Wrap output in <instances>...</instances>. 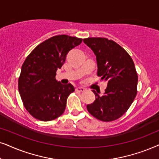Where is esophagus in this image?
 Returning a JSON list of instances; mask_svg holds the SVG:
<instances>
[{
  "mask_svg": "<svg viewBox=\"0 0 159 159\" xmlns=\"http://www.w3.org/2000/svg\"><path fill=\"white\" fill-rule=\"evenodd\" d=\"M75 91L78 92H85L86 89L83 87H77L75 89Z\"/></svg>",
  "mask_w": 159,
  "mask_h": 159,
  "instance_id": "esophagus-1",
  "label": "esophagus"
}]
</instances>
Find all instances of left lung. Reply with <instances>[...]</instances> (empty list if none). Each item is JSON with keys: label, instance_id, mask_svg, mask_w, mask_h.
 <instances>
[{"label": "left lung", "instance_id": "obj_1", "mask_svg": "<svg viewBox=\"0 0 159 159\" xmlns=\"http://www.w3.org/2000/svg\"><path fill=\"white\" fill-rule=\"evenodd\" d=\"M84 42L96 56L97 75L107 83L103 96L92 90L96 99L87 105L88 111L102 121L118 119L126 113L137 95L138 76L134 63L129 54L112 40L88 38Z\"/></svg>", "mask_w": 159, "mask_h": 159}]
</instances>
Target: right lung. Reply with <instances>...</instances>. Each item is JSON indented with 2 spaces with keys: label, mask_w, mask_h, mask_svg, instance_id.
<instances>
[{
  "label": "right lung",
  "mask_w": 159,
  "mask_h": 159,
  "mask_svg": "<svg viewBox=\"0 0 159 159\" xmlns=\"http://www.w3.org/2000/svg\"><path fill=\"white\" fill-rule=\"evenodd\" d=\"M81 39L55 35L37 46L21 68L18 88L24 106L37 119L48 121L64 113L67 97L75 89L55 78L70 51L81 44Z\"/></svg>",
  "instance_id": "obj_1"
}]
</instances>
